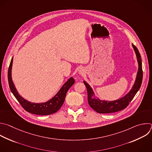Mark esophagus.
I'll list each match as a JSON object with an SVG mask.
<instances>
[{
    "label": "esophagus",
    "instance_id": "1",
    "mask_svg": "<svg viewBox=\"0 0 152 152\" xmlns=\"http://www.w3.org/2000/svg\"><path fill=\"white\" fill-rule=\"evenodd\" d=\"M78 73L79 75L80 76H83L85 75V70L83 69V68H81L79 70V72H78Z\"/></svg>",
    "mask_w": 152,
    "mask_h": 152
}]
</instances>
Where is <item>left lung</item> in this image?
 I'll list each match as a JSON object with an SVG mask.
<instances>
[{
    "mask_svg": "<svg viewBox=\"0 0 152 152\" xmlns=\"http://www.w3.org/2000/svg\"><path fill=\"white\" fill-rule=\"evenodd\" d=\"M132 46L137 56L138 69L135 82L131 89L124 96L118 99L112 101V102H109L107 100H101L95 95L91 86L86 81H83V83L87 89L88 104L97 113H110L125 109L140 89L142 80L141 58L137 47L133 44H132Z\"/></svg>",
    "mask_w": 152,
    "mask_h": 152,
    "instance_id": "8db88e82",
    "label": "left lung"
}]
</instances>
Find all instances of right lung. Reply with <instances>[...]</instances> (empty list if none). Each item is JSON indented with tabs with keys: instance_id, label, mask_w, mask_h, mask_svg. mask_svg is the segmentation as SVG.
I'll return each mask as SVG.
<instances>
[{
	"instance_id": "add662e5",
	"label": "right lung",
	"mask_w": 152,
	"mask_h": 152,
	"mask_svg": "<svg viewBox=\"0 0 152 152\" xmlns=\"http://www.w3.org/2000/svg\"><path fill=\"white\" fill-rule=\"evenodd\" d=\"M13 57L11 59L8 73V83L10 89L21 106L28 112L37 115H49L57 112L63 106L66 94L75 83V79L71 77L63 85L59 91L51 99L45 103H31L19 95L12 79V67Z\"/></svg>"
}]
</instances>
